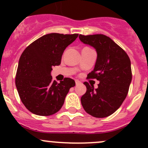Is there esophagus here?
<instances>
[{
	"instance_id": "34e87169",
	"label": "esophagus",
	"mask_w": 148,
	"mask_h": 148,
	"mask_svg": "<svg viewBox=\"0 0 148 148\" xmlns=\"http://www.w3.org/2000/svg\"><path fill=\"white\" fill-rule=\"evenodd\" d=\"M75 83H76V85H79L81 84V82H79V80H75Z\"/></svg>"
}]
</instances>
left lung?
Wrapping results in <instances>:
<instances>
[{
	"label": "left lung",
	"instance_id": "left-lung-1",
	"mask_svg": "<svg viewBox=\"0 0 148 148\" xmlns=\"http://www.w3.org/2000/svg\"><path fill=\"white\" fill-rule=\"evenodd\" d=\"M80 41L96 49V63L88 78L99 81L97 89L86 82V92L81 102L85 111L98 118L108 117L122 105L132 81L131 62L126 52L103 34L84 36Z\"/></svg>",
	"mask_w": 148,
	"mask_h": 148
}]
</instances>
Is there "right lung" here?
I'll use <instances>...</instances> for the list:
<instances>
[{
  "instance_id": "1",
  "label": "right lung",
  "mask_w": 148,
  "mask_h": 148,
  "mask_svg": "<svg viewBox=\"0 0 148 148\" xmlns=\"http://www.w3.org/2000/svg\"><path fill=\"white\" fill-rule=\"evenodd\" d=\"M79 34H46L26 48L21 56L16 86L21 100L31 112L49 116L63 106L69 89L75 86L72 79L57 83L52 80V66L61 64L64 51Z\"/></svg>"
}]
</instances>
